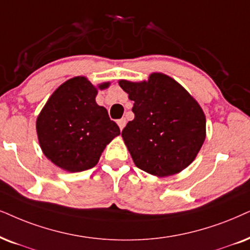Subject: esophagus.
I'll list each match as a JSON object with an SVG mask.
<instances>
[{
  "instance_id": "1",
  "label": "esophagus",
  "mask_w": 250,
  "mask_h": 250,
  "mask_svg": "<svg viewBox=\"0 0 250 250\" xmlns=\"http://www.w3.org/2000/svg\"><path fill=\"white\" fill-rule=\"evenodd\" d=\"M125 123H127V121H125V118H122V119L118 120V125H119V128L121 129V130H122L123 128H125Z\"/></svg>"
}]
</instances>
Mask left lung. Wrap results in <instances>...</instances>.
<instances>
[{
	"instance_id": "obj_1",
	"label": "left lung",
	"mask_w": 250,
	"mask_h": 250,
	"mask_svg": "<svg viewBox=\"0 0 250 250\" xmlns=\"http://www.w3.org/2000/svg\"><path fill=\"white\" fill-rule=\"evenodd\" d=\"M119 84L134 102L135 119L122 137L135 165L160 178L190 165L204 143L205 115L187 90L160 72L140 83Z\"/></svg>"
}]
</instances>
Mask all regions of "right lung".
I'll return each instance as SVG.
<instances>
[{
	"label": "right lung",
	"instance_id": "obj_1",
	"mask_svg": "<svg viewBox=\"0 0 250 250\" xmlns=\"http://www.w3.org/2000/svg\"><path fill=\"white\" fill-rule=\"evenodd\" d=\"M109 83L100 84V90ZM97 87L78 76L54 91L37 119L41 150L68 172H82L99 162L106 145L120 135L105 107L96 103Z\"/></svg>",
	"mask_w": 250,
	"mask_h": 250
}]
</instances>
